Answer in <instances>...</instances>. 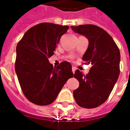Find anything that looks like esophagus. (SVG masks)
<instances>
[{"instance_id": "1", "label": "esophagus", "mask_w": 130, "mask_h": 130, "mask_svg": "<svg viewBox=\"0 0 130 130\" xmlns=\"http://www.w3.org/2000/svg\"><path fill=\"white\" fill-rule=\"evenodd\" d=\"M75 71H76V68H75L74 67H72V72H73V74H74Z\"/></svg>"}]
</instances>
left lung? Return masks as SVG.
Listing matches in <instances>:
<instances>
[{
	"label": "left lung",
	"instance_id": "left-lung-1",
	"mask_svg": "<svg viewBox=\"0 0 130 130\" xmlns=\"http://www.w3.org/2000/svg\"><path fill=\"white\" fill-rule=\"evenodd\" d=\"M71 28L88 39L83 60L92 65L86 76L76 70L74 77L78 80L79 87L73 92L74 97L79 106L95 108L107 99L118 80L120 52L111 36L98 26L81 25L71 26Z\"/></svg>",
	"mask_w": 130,
	"mask_h": 130
}]
</instances>
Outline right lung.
<instances>
[{"mask_svg": "<svg viewBox=\"0 0 130 130\" xmlns=\"http://www.w3.org/2000/svg\"><path fill=\"white\" fill-rule=\"evenodd\" d=\"M68 29L67 25L51 23L38 24L27 31L16 46V75L24 95L34 104H51L74 76L68 61L56 68L49 62Z\"/></svg>", "mask_w": 130, "mask_h": 130, "instance_id": "1", "label": "right lung"}]
</instances>
